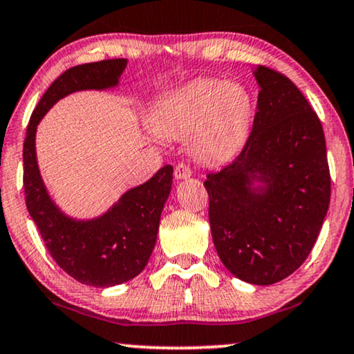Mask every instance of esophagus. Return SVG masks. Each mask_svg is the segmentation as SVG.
Masks as SVG:
<instances>
[{
	"label": "esophagus",
	"instance_id": "34e87169",
	"mask_svg": "<svg viewBox=\"0 0 354 354\" xmlns=\"http://www.w3.org/2000/svg\"><path fill=\"white\" fill-rule=\"evenodd\" d=\"M189 176H192V169H189V166L185 165V162H178L176 169H174V177H176L177 180H183V178H188Z\"/></svg>",
	"mask_w": 354,
	"mask_h": 354
}]
</instances>
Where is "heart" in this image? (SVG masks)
Returning <instances> with one entry per match:
<instances>
[{"label":"heart","instance_id":"b5f03b06","mask_svg":"<svg viewBox=\"0 0 354 354\" xmlns=\"http://www.w3.org/2000/svg\"><path fill=\"white\" fill-rule=\"evenodd\" d=\"M252 118L254 99L243 84L199 78L158 99L150 127L165 139L189 137L194 158L217 165L243 145Z\"/></svg>","mask_w":354,"mask_h":354}]
</instances>
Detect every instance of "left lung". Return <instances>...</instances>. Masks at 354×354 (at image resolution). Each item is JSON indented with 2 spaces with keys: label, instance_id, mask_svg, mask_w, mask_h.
Masks as SVG:
<instances>
[{
  "label": "left lung",
  "instance_id": "1",
  "mask_svg": "<svg viewBox=\"0 0 354 354\" xmlns=\"http://www.w3.org/2000/svg\"><path fill=\"white\" fill-rule=\"evenodd\" d=\"M252 132L239 155L207 174L214 245L230 273L270 286L308 257L330 201L321 121L283 73L257 66Z\"/></svg>",
  "mask_w": 354,
  "mask_h": 354
}]
</instances>
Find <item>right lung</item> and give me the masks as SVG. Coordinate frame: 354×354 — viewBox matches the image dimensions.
<instances>
[{
	"instance_id": "right-lung-1",
	"label": "right lung",
	"mask_w": 354,
	"mask_h": 354,
	"mask_svg": "<svg viewBox=\"0 0 354 354\" xmlns=\"http://www.w3.org/2000/svg\"><path fill=\"white\" fill-rule=\"evenodd\" d=\"M126 59L76 65L59 76L41 97L30 118L24 142V188L30 217L37 223L49 254L81 284L110 288L136 278L156 244L162 207L172 188V166L161 167L150 180L122 194L105 214L78 220L60 211L41 177L37 127L55 102L78 91L116 88Z\"/></svg>"
}]
</instances>
